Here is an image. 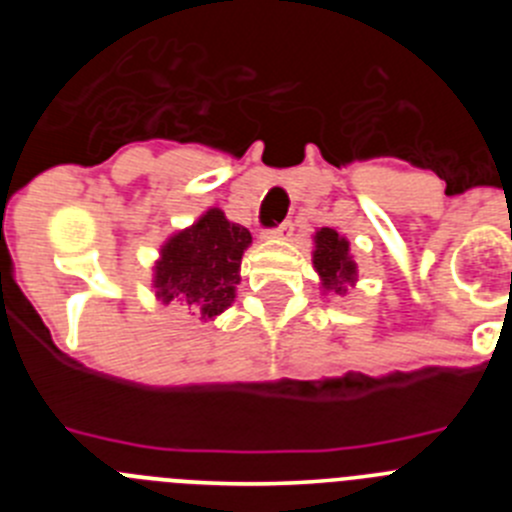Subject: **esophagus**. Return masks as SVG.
<instances>
[{"label":"esophagus","mask_w":512,"mask_h":512,"mask_svg":"<svg viewBox=\"0 0 512 512\" xmlns=\"http://www.w3.org/2000/svg\"><path fill=\"white\" fill-rule=\"evenodd\" d=\"M292 223H282L279 225V228H274V230H266L264 233V238H269V241H284V238H289V235H292Z\"/></svg>","instance_id":"obj_1"}]
</instances>
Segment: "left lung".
Returning <instances> with one entry per match:
<instances>
[{
  "instance_id": "8db88e82",
  "label": "left lung",
  "mask_w": 512,
  "mask_h": 512,
  "mask_svg": "<svg viewBox=\"0 0 512 512\" xmlns=\"http://www.w3.org/2000/svg\"><path fill=\"white\" fill-rule=\"evenodd\" d=\"M312 266L318 271L323 295L346 297L348 289L359 282V264L351 253V243L333 228H320L312 235Z\"/></svg>"
}]
</instances>
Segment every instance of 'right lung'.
<instances>
[{
  "mask_svg": "<svg viewBox=\"0 0 512 512\" xmlns=\"http://www.w3.org/2000/svg\"><path fill=\"white\" fill-rule=\"evenodd\" d=\"M248 246V228L230 223L220 207H210L189 228L171 233L158 251L151 279L156 300L182 305L194 318L215 320L235 302Z\"/></svg>",
  "mask_w": 512,
  "mask_h": 512,
  "instance_id": "add662e5",
  "label": "right lung"
}]
</instances>
